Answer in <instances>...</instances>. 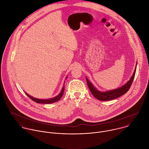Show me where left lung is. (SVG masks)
<instances>
[{"mask_svg": "<svg viewBox=\"0 0 149 149\" xmlns=\"http://www.w3.org/2000/svg\"><path fill=\"white\" fill-rule=\"evenodd\" d=\"M136 65H137V63L134 70V72L132 75V77H131L130 81H128L125 84H124V85L121 86L120 88H118L115 89L108 91H105V92L99 91L95 88V86H93L92 82L86 77V82L91 92L94 96L95 97L102 101H108V100H113L124 95L128 91L134 81L135 72H136Z\"/></svg>", "mask_w": 149, "mask_h": 149, "instance_id": "left-lung-1", "label": "left lung"}]
</instances>
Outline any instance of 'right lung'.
<instances>
[{"label": "right lung", "instance_id": "add662e5", "mask_svg": "<svg viewBox=\"0 0 149 149\" xmlns=\"http://www.w3.org/2000/svg\"><path fill=\"white\" fill-rule=\"evenodd\" d=\"M68 77H66V79ZM65 84V82L64 83V84ZM64 86H63L62 88V89L60 92V93L57 95L56 96L54 97H52V98H50V99H38V98H35V97H33V96L28 95V93H26V92L25 94L31 99H32V100H33L34 102H35L36 103H41V104H50V103H54V102H56L57 101H58L61 98V97L63 96V93H64Z\"/></svg>", "mask_w": 149, "mask_h": 149}]
</instances>
